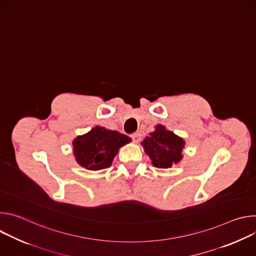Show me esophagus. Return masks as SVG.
I'll use <instances>...</instances> for the list:
<instances>
[{
	"label": "esophagus",
	"instance_id": "34e87169",
	"mask_svg": "<svg viewBox=\"0 0 256 256\" xmlns=\"http://www.w3.org/2000/svg\"><path fill=\"white\" fill-rule=\"evenodd\" d=\"M132 138L134 142H138L142 140V134L138 132L134 134H132Z\"/></svg>",
	"mask_w": 256,
	"mask_h": 256
}]
</instances>
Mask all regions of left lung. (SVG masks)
<instances>
[{"label":"left lung","mask_w":256,"mask_h":256,"mask_svg":"<svg viewBox=\"0 0 256 256\" xmlns=\"http://www.w3.org/2000/svg\"><path fill=\"white\" fill-rule=\"evenodd\" d=\"M142 144L146 153L152 159L153 165L158 168H169L178 163L184 148V140L172 132L166 130L162 126H156V130Z\"/></svg>","instance_id":"1"}]
</instances>
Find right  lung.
<instances>
[{"mask_svg": "<svg viewBox=\"0 0 256 256\" xmlns=\"http://www.w3.org/2000/svg\"><path fill=\"white\" fill-rule=\"evenodd\" d=\"M132 138L116 130L96 126L72 142L77 162L88 170L108 168L122 146Z\"/></svg>", "mask_w": 256, "mask_h": 256, "instance_id": "obj_1", "label": "right lung"}]
</instances>
